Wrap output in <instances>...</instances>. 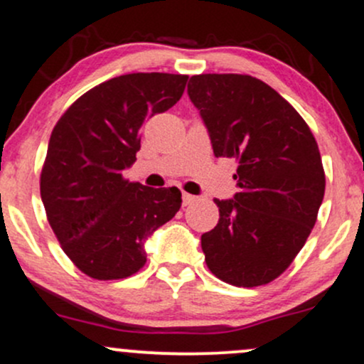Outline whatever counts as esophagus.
I'll list each match as a JSON object with an SVG mask.
<instances>
[{
    "label": "esophagus",
    "mask_w": 364,
    "mask_h": 364,
    "mask_svg": "<svg viewBox=\"0 0 364 364\" xmlns=\"http://www.w3.org/2000/svg\"><path fill=\"white\" fill-rule=\"evenodd\" d=\"M195 200H196V196L190 195V193H183V205H185V207L191 205V203H193Z\"/></svg>",
    "instance_id": "34e87169"
}]
</instances>
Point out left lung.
I'll list each match as a JSON object with an SVG mask.
<instances>
[{
    "label": "left lung",
    "mask_w": 364,
    "mask_h": 364,
    "mask_svg": "<svg viewBox=\"0 0 364 364\" xmlns=\"http://www.w3.org/2000/svg\"><path fill=\"white\" fill-rule=\"evenodd\" d=\"M188 95L215 156L240 164V193L214 200L219 223L202 235L208 270L237 287L272 282L316 223L325 193L318 144L299 112L250 75H195Z\"/></svg>",
    "instance_id": "8db88e82"
}]
</instances>
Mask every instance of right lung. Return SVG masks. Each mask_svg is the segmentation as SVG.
<instances>
[{"mask_svg": "<svg viewBox=\"0 0 364 364\" xmlns=\"http://www.w3.org/2000/svg\"><path fill=\"white\" fill-rule=\"evenodd\" d=\"M188 75L128 73L78 97L53 128L41 198L63 252L97 281L136 274L145 240L176 215L178 188L144 186L123 171L136 161L141 127L173 107Z\"/></svg>", "mask_w": 364, "mask_h": 364, "instance_id": "obj_1", "label": "right lung"}]
</instances>
